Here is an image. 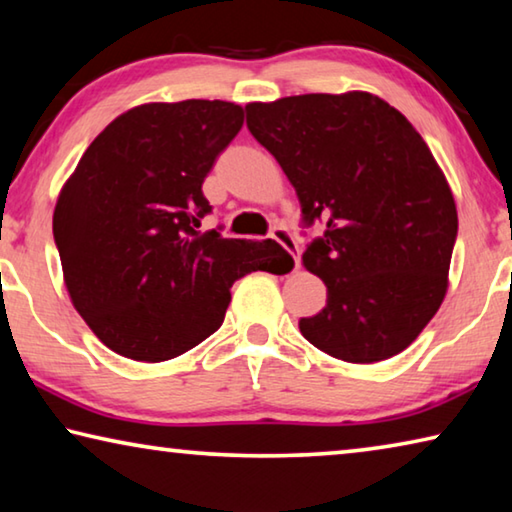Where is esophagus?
I'll return each mask as SVG.
<instances>
[{"mask_svg":"<svg viewBox=\"0 0 512 512\" xmlns=\"http://www.w3.org/2000/svg\"><path fill=\"white\" fill-rule=\"evenodd\" d=\"M271 237L277 241V244H282L284 248L289 250V255L293 257V266H300V248L296 244V239H293L291 232L284 228V225H275V228L271 230Z\"/></svg>","mask_w":512,"mask_h":512,"instance_id":"esophagus-1","label":"esophagus"}]
</instances>
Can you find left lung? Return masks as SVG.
I'll return each mask as SVG.
<instances>
[{
	"label": "left lung",
	"instance_id": "8db88e82",
	"mask_svg": "<svg viewBox=\"0 0 512 512\" xmlns=\"http://www.w3.org/2000/svg\"><path fill=\"white\" fill-rule=\"evenodd\" d=\"M246 124L280 162L302 223H325L302 255L327 305L300 318L305 339L350 363L391 359L447 293L456 203L427 142L370 92L248 103Z\"/></svg>",
	"mask_w": 512,
	"mask_h": 512
}]
</instances>
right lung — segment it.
Masks as SVG:
<instances>
[{"instance_id": "1", "label": "right lung", "mask_w": 512, "mask_h": 512, "mask_svg": "<svg viewBox=\"0 0 512 512\" xmlns=\"http://www.w3.org/2000/svg\"><path fill=\"white\" fill-rule=\"evenodd\" d=\"M244 126L230 101L144 103L103 128L60 189L65 287L97 339L133 361L178 357L221 327L230 287L293 268L277 241L201 232L203 180Z\"/></svg>"}]
</instances>
